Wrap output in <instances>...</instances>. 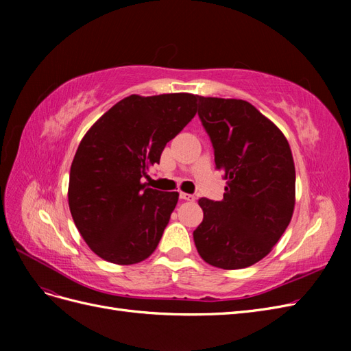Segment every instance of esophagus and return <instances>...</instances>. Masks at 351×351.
I'll use <instances>...</instances> for the list:
<instances>
[{"mask_svg":"<svg viewBox=\"0 0 351 351\" xmlns=\"http://www.w3.org/2000/svg\"><path fill=\"white\" fill-rule=\"evenodd\" d=\"M180 199H183V200H195V196L193 195H190V193H184V192H180Z\"/></svg>","mask_w":351,"mask_h":351,"instance_id":"esophagus-1","label":"esophagus"}]
</instances>
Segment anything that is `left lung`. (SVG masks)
I'll return each mask as SVG.
<instances>
[{"mask_svg":"<svg viewBox=\"0 0 351 351\" xmlns=\"http://www.w3.org/2000/svg\"><path fill=\"white\" fill-rule=\"evenodd\" d=\"M199 99V117L227 180L224 199L202 197L204 221L193 231L200 258L241 269L272 250L295 204V168L282 132L243 99Z\"/></svg>","mask_w":351,"mask_h":351,"instance_id":"obj_1","label":"left lung"}]
</instances>
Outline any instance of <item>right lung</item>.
I'll use <instances>...</instances> for the list:
<instances>
[{
    "label": "right lung",
    "mask_w": 351,
    "mask_h": 351,
    "mask_svg": "<svg viewBox=\"0 0 351 351\" xmlns=\"http://www.w3.org/2000/svg\"><path fill=\"white\" fill-rule=\"evenodd\" d=\"M197 95H130L117 102L83 136L73 158L69 206L93 253L133 265L155 252L178 193L147 187L165 145L197 111Z\"/></svg>",
    "instance_id": "right-lung-1"
}]
</instances>
